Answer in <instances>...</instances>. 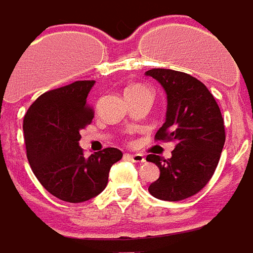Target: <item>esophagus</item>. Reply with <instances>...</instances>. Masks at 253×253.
I'll return each mask as SVG.
<instances>
[{
    "label": "esophagus",
    "mask_w": 253,
    "mask_h": 253,
    "mask_svg": "<svg viewBox=\"0 0 253 253\" xmlns=\"http://www.w3.org/2000/svg\"><path fill=\"white\" fill-rule=\"evenodd\" d=\"M126 158L130 159L131 162L138 163V164H143V163L146 162V159H144V156H143V155H140V154H135V155L127 154Z\"/></svg>",
    "instance_id": "34e87169"
}]
</instances>
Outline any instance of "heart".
Returning a JSON list of instances; mask_svg holds the SVG:
<instances>
[{"label":"heart","instance_id":"obj_1","mask_svg":"<svg viewBox=\"0 0 253 253\" xmlns=\"http://www.w3.org/2000/svg\"><path fill=\"white\" fill-rule=\"evenodd\" d=\"M144 87L140 86V85H134V86H130L126 89V93L127 91H135V90H143Z\"/></svg>","mask_w":253,"mask_h":253}]
</instances>
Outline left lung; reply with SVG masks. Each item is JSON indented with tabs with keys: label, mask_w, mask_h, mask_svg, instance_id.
Instances as JSON below:
<instances>
[{
	"label": "left lung",
	"mask_w": 253,
	"mask_h": 253,
	"mask_svg": "<svg viewBox=\"0 0 253 253\" xmlns=\"http://www.w3.org/2000/svg\"><path fill=\"white\" fill-rule=\"evenodd\" d=\"M146 76L159 81L167 94L166 122L155 138L176 143L170 159L147 156L160 169L148 192L158 200H185L205 188L215 172L226 140L220 109L208 87L188 73L154 68Z\"/></svg>",
	"instance_id": "8db88e82"
}]
</instances>
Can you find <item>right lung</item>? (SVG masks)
<instances>
[{"mask_svg": "<svg viewBox=\"0 0 253 253\" xmlns=\"http://www.w3.org/2000/svg\"><path fill=\"white\" fill-rule=\"evenodd\" d=\"M95 81H76L45 91L23 119L27 159L47 192L79 204L106 188L109 172L122 159L118 148H105L85 158L80 131L93 119L87 95Z\"/></svg>", "mask_w": 253, "mask_h": 253, "instance_id": "obj_1", "label": "right lung"}]
</instances>
